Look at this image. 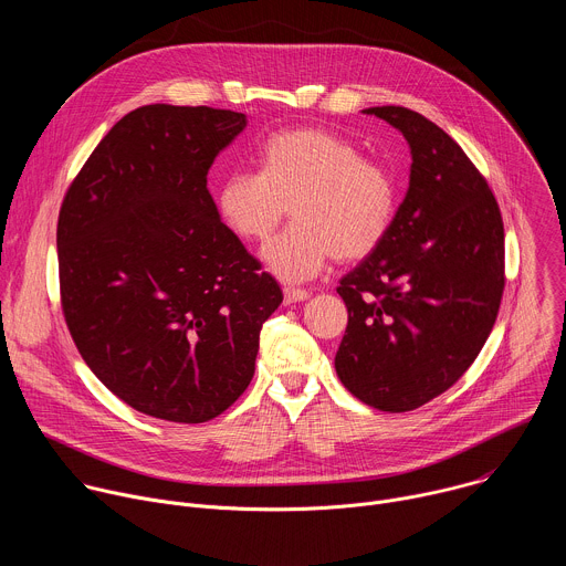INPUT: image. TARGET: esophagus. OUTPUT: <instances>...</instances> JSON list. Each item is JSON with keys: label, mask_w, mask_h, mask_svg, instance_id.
<instances>
[{"label": "esophagus", "mask_w": 566, "mask_h": 566, "mask_svg": "<svg viewBox=\"0 0 566 566\" xmlns=\"http://www.w3.org/2000/svg\"><path fill=\"white\" fill-rule=\"evenodd\" d=\"M304 300H308V291L293 289V286L284 289V304H295V302H304Z\"/></svg>", "instance_id": "1"}]
</instances>
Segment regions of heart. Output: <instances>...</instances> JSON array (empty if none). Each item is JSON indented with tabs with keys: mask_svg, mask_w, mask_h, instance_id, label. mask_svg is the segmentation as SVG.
I'll return each mask as SVG.
<instances>
[{
	"mask_svg": "<svg viewBox=\"0 0 566 566\" xmlns=\"http://www.w3.org/2000/svg\"><path fill=\"white\" fill-rule=\"evenodd\" d=\"M260 172H232L217 192L221 221L241 239L262 241L286 214L293 223L262 249L264 266L284 282L315 277L334 258L371 255L396 214V186L376 160L327 129H289L258 151Z\"/></svg>",
	"mask_w": 566,
	"mask_h": 566,
	"instance_id": "b5f03b06",
	"label": "heart"
}]
</instances>
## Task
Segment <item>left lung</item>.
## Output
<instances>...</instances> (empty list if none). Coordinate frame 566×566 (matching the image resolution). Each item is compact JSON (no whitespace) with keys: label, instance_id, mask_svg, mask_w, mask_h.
<instances>
[{"label":"left lung","instance_id":"obj_1","mask_svg":"<svg viewBox=\"0 0 566 566\" xmlns=\"http://www.w3.org/2000/svg\"><path fill=\"white\" fill-rule=\"evenodd\" d=\"M410 145V188L382 244L340 280V382L410 412L452 387L491 336L504 291L500 206L463 149L408 107H369Z\"/></svg>","mask_w":566,"mask_h":566}]
</instances>
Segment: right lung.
I'll return each instance as SVG.
<instances>
[{
  "instance_id": "right-lung-1",
  "label": "right lung",
  "mask_w": 566,
  "mask_h": 566,
  "mask_svg": "<svg viewBox=\"0 0 566 566\" xmlns=\"http://www.w3.org/2000/svg\"><path fill=\"white\" fill-rule=\"evenodd\" d=\"M247 114L145 105L71 184L57 219L62 311L96 378L129 408L203 423L244 394L282 304L221 221L208 170Z\"/></svg>"
}]
</instances>
